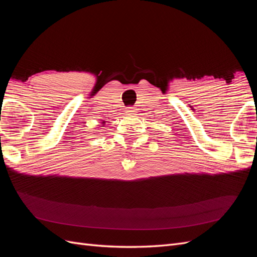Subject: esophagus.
<instances>
[{"mask_svg":"<svg viewBox=\"0 0 257 257\" xmlns=\"http://www.w3.org/2000/svg\"><path fill=\"white\" fill-rule=\"evenodd\" d=\"M126 112L128 113V114H133L134 112H135V109L133 107H127L126 108Z\"/></svg>","mask_w":257,"mask_h":257,"instance_id":"34e87169","label":"esophagus"}]
</instances>
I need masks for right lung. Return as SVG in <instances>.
Here are the masks:
<instances>
[{"instance_id": "1", "label": "right lung", "mask_w": 257, "mask_h": 257, "mask_svg": "<svg viewBox=\"0 0 257 257\" xmlns=\"http://www.w3.org/2000/svg\"><path fill=\"white\" fill-rule=\"evenodd\" d=\"M105 122H106V121H102V124H103V126L105 125Z\"/></svg>"}]
</instances>
